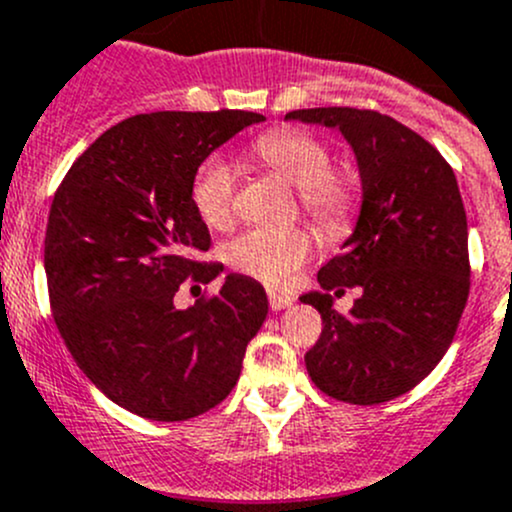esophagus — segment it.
<instances>
[{
	"label": "esophagus",
	"instance_id": "obj_1",
	"mask_svg": "<svg viewBox=\"0 0 512 512\" xmlns=\"http://www.w3.org/2000/svg\"><path fill=\"white\" fill-rule=\"evenodd\" d=\"M294 304V297L292 294H282V292H270V307L275 309V312H280V309H287Z\"/></svg>",
	"mask_w": 512,
	"mask_h": 512
}]
</instances>
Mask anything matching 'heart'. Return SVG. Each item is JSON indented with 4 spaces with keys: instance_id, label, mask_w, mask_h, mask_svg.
<instances>
[{
    "instance_id": "1",
    "label": "heart",
    "mask_w": 512,
    "mask_h": 512,
    "mask_svg": "<svg viewBox=\"0 0 512 512\" xmlns=\"http://www.w3.org/2000/svg\"><path fill=\"white\" fill-rule=\"evenodd\" d=\"M252 156L265 168L297 185L299 210L327 235H339L352 223L359 205V183L349 170L334 168L332 151L317 136L299 128H270L250 143ZM237 178L223 156H210L195 170L190 203L210 230L235 225ZM312 235L304 227H252L227 242L225 262L262 285L280 287L307 262Z\"/></svg>"
}]
</instances>
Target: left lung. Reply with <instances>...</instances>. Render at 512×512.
<instances>
[{
    "mask_svg": "<svg viewBox=\"0 0 512 512\" xmlns=\"http://www.w3.org/2000/svg\"><path fill=\"white\" fill-rule=\"evenodd\" d=\"M287 118L339 128L352 143L364 205L344 250L317 272L327 291L359 286L349 313L326 292L302 302L322 314V334L304 354L319 391L371 406L421 384L456 337L471 292L468 223L448 160L386 113L302 108Z\"/></svg>",
    "mask_w": 512,
    "mask_h": 512,
    "instance_id": "1",
    "label": "left lung"
}]
</instances>
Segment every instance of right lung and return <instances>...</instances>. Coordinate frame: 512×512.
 <instances>
[{
	"label": "right lung",
	"mask_w": 512,
	"mask_h": 512,
	"mask_svg": "<svg viewBox=\"0 0 512 512\" xmlns=\"http://www.w3.org/2000/svg\"><path fill=\"white\" fill-rule=\"evenodd\" d=\"M252 111H158L96 138L56 188L44 237L51 317L91 384L151 421H188L237 384L247 342L267 317L260 282L227 275L220 292L178 309L183 285L223 265L200 260L208 225L190 183Z\"/></svg>",
	"instance_id": "right-lung-1"
}]
</instances>
